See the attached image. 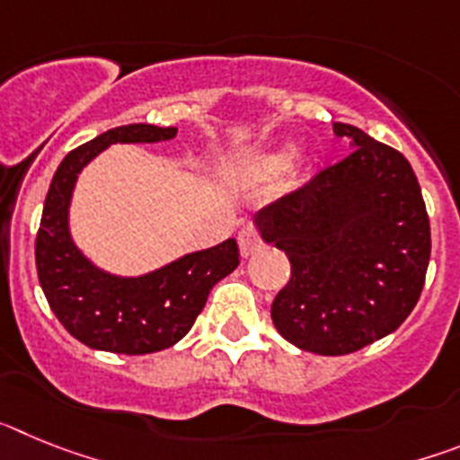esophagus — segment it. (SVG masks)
<instances>
[{"instance_id": "esophagus-1", "label": "esophagus", "mask_w": 460, "mask_h": 460, "mask_svg": "<svg viewBox=\"0 0 460 460\" xmlns=\"http://www.w3.org/2000/svg\"><path fill=\"white\" fill-rule=\"evenodd\" d=\"M239 249H242L243 258H249V255L258 253L262 249V239H260V234L255 233L253 227H243L242 233H239Z\"/></svg>"}]
</instances>
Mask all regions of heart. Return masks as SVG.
<instances>
[{"mask_svg":"<svg viewBox=\"0 0 460 460\" xmlns=\"http://www.w3.org/2000/svg\"><path fill=\"white\" fill-rule=\"evenodd\" d=\"M292 164V149H280V152L270 154V156L262 158V172L265 174H279Z\"/></svg>","mask_w":460,"mask_h":460,"instance_id":"b5f03b06","label":"heart"}]
</instances>
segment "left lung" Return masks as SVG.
Here are the masks:
<instances>
[{
  "mask_svg": "<svg viewBox=\"0 0 460 460\" xmlns=\"http://www.w3.org/2000/svg\"><path fill=\"white\" fill-rule=\"evenodd\" d=\"M352 152L253 217L292 276L271 304L274 327L299 350L348 355L412 313L430 260V226L408 158L350 124Z\"/></svg>",
  "mask_w": 460,
  "mask_h": 460,
  "instance_id": "obj_1",
  "label": "left lung"
}]
</instances>
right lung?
<instances>
[{"label":"right lung","mask_w":460,"mask_h":460,"mask_svg":"<svg viewBox=\"0 0 460 460\" xmlns=\"http://www.w3.org/2000/svg\"><path fill=\"white\" fill-rule=\"evenodd\" d=\"M174 126L126 124L101 133L66 154L48 189L39 234L36 271L57 320L93 350L149 355L189 334L218 280L239 265L234 239L193 251L140 276L93 265L71 234V200L78 174L112 145L165 142Z\"/></svg>","instance_id":"right-lung-1"}]
</instances>
